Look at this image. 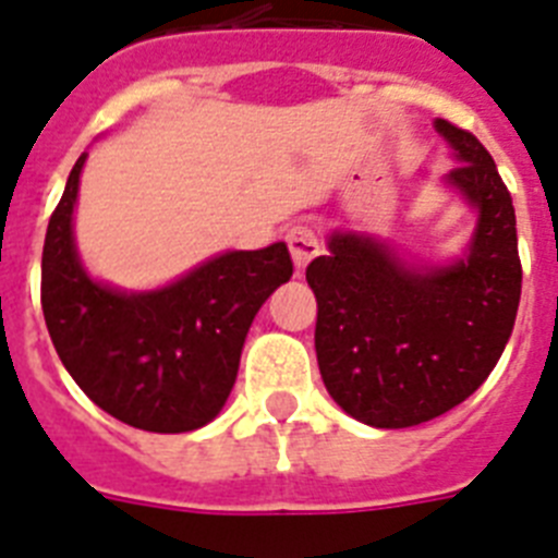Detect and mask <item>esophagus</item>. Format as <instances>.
Here are the masks:
<instances>
[{
  "mask_svg": "<svg viewBox=\"0 0 558 558\" xmlns=\"http://www.w3.org/2000/svg\"><path fill=\"white\" fill-rule=\"evenodd\" d=\"M286 244H289V252H292L298 272H303L308 260L319 255V235L312 225H294L292 230L286 232Z\"/></svg>",
  "mask_w": 558,
  "mask_h": 558,
  "instance_id": "esophagus-1",
  "label": "esophagus"
}]
</instances>
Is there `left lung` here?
I'll return each instance as SVG.
<instances>
[{
	"label": "left lung",
	"instance_id": "8db88e82",
	"mask_svg": "<svg viewBox=\"0 0 558 558\" xmlns=\"http://www.w3.org/2000/svg\"><path fill=\"white\" fill-rule=\"evenodd\" d=\"M460 165L449 182L481 210L472 252L444 269H407L381 244L333 232L308 264L314 348L326 390L381 429L424 424L488 379L513 331L522 292L511 193L472 132L438 120Z\"/></svg>",
	"mask_w": 558,
	"mask_h": 558
}]
</instances>
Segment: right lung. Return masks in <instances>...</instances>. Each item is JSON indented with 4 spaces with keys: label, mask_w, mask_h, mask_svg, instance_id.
Instances as JSON below:
<instances>
[{
    "label": "right lung",
    "mask_w": 558,
    "mask_h": 558,
    "mask_svg": "<svg viewBox=\"0 0 558 558\" xmlns=\"http://www.w3.org/2000/svg\"><path fill=\"white\" fill-rule=\"evenodd\" d=\"M86 154L47 225L41 308L58 356L100 410L145 433H191L219 415L264 300L292 278L286 244L227 252L148 294L86 278L72 244V205Z\"/></svg>",
    "instance_id": "1"
}]
</instances>
